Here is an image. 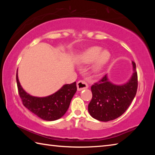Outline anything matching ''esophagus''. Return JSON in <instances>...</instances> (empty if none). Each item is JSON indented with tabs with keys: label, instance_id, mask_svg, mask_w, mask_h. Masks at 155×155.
<instances>
[{
	"label": "esophagus",
	"instance_id": "34e87169",
	"mask_svg": "<svg viewBox=\"0 0 155 155\" xmlns=\"http://www.w3.org/2000/svg\"><path fill=\"white\" fill-rule=\"evenodd\" d=\"M77 85L78 91H81V90H85V89L88 88L87 83L83 80L78 81L77 82Z\"/></svg>",
	"mask_w": 155,
	"mask_h": 155
}]
</instances>
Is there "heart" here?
I'll use <instances>...</instances> for the list:
<instances>
[{"label":"heart","instance_id":"1","mask_svg":"<svg viewBox=\"0 0 155 155\" xmlns=\"http://www.w3.org/2000/svg\"><path fill=\"white\" fill-rule=\"evenodd\" d=\"M111 59V52L108 50H103L98 46H94L86 50L79 59V62L89 64L96 60L94 65L95 71L99 72L108 64Z\"/></svg>","mask_w":155,"mask_h":155}]
</instances>
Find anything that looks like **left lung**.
<instances>
[{"instance_id": "8db88e82", "label": "left lung", "mask_w": 155, "mask_h": 155, "mask_svg": "<svg viewBox=\"0 0 155 155\" xmlns=\"http://www.w3.org/2000/svg\"><path fill=\"white\" fill-rule=\"evenodd\" d=\"M133 73L130 80L121 85L109 81L107 74L91 85L92 98L88 104L91 116L99 121L108 122L121 116L130 106L137 90L136 65L132 62Z\"/></svg>"}]
</instances>
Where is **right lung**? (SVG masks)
Wrapping results in <instances>:
<instances>
[{
	"instance_id": "obj_1",
	"label": "right lung",
	"mask_w": 155,
	"mask_h": 155,
	"mask_svg": "<svg viewBox=\"0 0 155 155\" xmlns=\"http://www.w3.org/2000/svg\"><path fill=\"white\" fill-rule=\"evenodd\" d=\"M16 81L18 94L22 99L23 105L37 116L46 121H53L61 118L67 111L72 97L77 90L76 82L65 84L52 95L40 98L31 96L23 90L18 80V72Z\"/></svg>"
}]
</instances>
